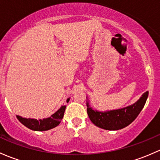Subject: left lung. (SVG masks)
Masks as SVG:
<instances>
[{"mask_svg":"<svg viewBox=\"0 0 160 160\" xmlns=\"http://www.w3.org/2000/svg\"><path fill=\"white\" fill-rule=\"evenodd\" d=\"M148 95L149 92L147 91L132 105L117 110L106 111L93 110L87 100V114L91 122L97 127L107 130H118L127 127L137 118L147 102Z\"/></svg>","mask_w":160,"mask_h":160,"instance_id":"obj_1","label":"left lung"}]
</instances>
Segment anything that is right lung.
<instances>
[{"mask_svg":"<svg viewBox=\"0 0 160 160\" xmlns=\"http://www.w3.org/2000/svg\"><path fill=\"white\" fill-rule=\"evenodd\" d=\"M70 99L67 100V102L70 101ZM65 109L66 106H62L58 111L52 114L50 117L44 118L43 120L39 119H32V118H24V117H21V116L17 115V118L18 120L24 125L28 128L32 129L34 131H46L48 129H53L54 127H58L59 124L61 122L63 119V115H64Z\"/></svg>","mask_w":160,"mask_h":160,"instance_id":"add662e5","label":"right lung"}]
</instances>
